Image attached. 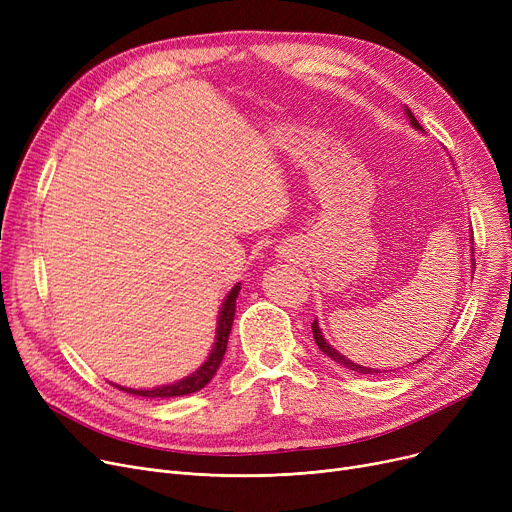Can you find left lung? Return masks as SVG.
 Returning a JSON list of instances; mask_svg holds the SVG:
<instances>
[{
  "mask_svg": "<svg viewBox=\"0 0 512 512\" xmlns=\"http://www.w3.org/2000/svg\"><path fill=\"white\" fill-rule=\"evenodd\" d=\"M407 114H409V118H411V124L419 130L421 126H419V122L415 120V116L411 114V110H407ZM311 330H313V338H315V344L319 346V351L324 353V355H328L330 359H334L336 363H340V365H344L346 369H353V371H357V373H363V375H375V373H384V371H380V369H371V367H363V365H357V363H353L351 359H346L344 355H340L336 348H332L326 340H324V336H321V332H319V326H317V321H313L311 324ZM419 363V361H417Z\"/></svg>",
  "mask_w": 512,
  "mask_h": 512,
  "instance_id": "1",
  "label": "left lung"
}]
</instances>
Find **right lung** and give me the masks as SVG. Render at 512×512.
<instances>
[{
  "label": "right lung",
  "mask_w": 512,
  "mask_h": 512,
  "mask_svg": "<svg viewBox=\"0 0 512 512\" xmlns=\"http://www.w3.org/2000/svg\"><path fill=\"white\" fill-rule=\"evenodd\" d=\"M238 290H240V286H234L230 290L228 297H226V303L222 307L220 321H218V338H215L213 351H211L209 359L193 375H188V378H184L180 382H174V384H168V386H159V388H153V390H132V388H120V386H116V388L126 390L130 394H137V396H145V398H172V396L193 394V392L201 390L203 386H207L209 380L215 375V371H218V367H220V363L224 359V353H226L228 336H230V330H232L234 311H236Z\"/></svg>",
  "instance_id": "add662e5"
}]
</instances>
